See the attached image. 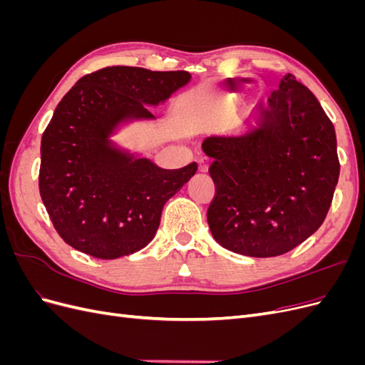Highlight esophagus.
Instances as JSON below:
<instances>
[{
    "instance_id": "1",
    "label": "esophagus",
    "mask_w": 365,
    "mask_h": 365,
    "mask_svg": "<svg viewBox=\"0 0 365 365\" xmlns=\"http://www.w3.org/2000/svg\"><path fill=\"white\" fill-rule=\"evenodd\" d=\"M208 168H210V163L204 158H201L200 161H197V170H200L201 173H205L208 172Z\"/></svg>"
}]
</instances>
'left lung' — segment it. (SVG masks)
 Segmentation results:
<instances>
[{"label":"left lung","mask_w":365,"mask_h":365,"mask_svg":"<svg viewBox=\"0 0 365 365\" xmlns=\"http://www.w3.org/2000/svg\"><path fill=\"white\" fill-rule=\"evenodd\" d=\"M202 150L216 187L207 220L224 248L280 256L324 222L339 178L335 128L294 74L257 106L247 129L208 137Z\"/></svg>","instance_id":"1"}]
</instances>
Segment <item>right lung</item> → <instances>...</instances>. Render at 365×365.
Returning a JSON list of instances; mask_svg holds the SVG:
<instances>
[{"mask_svg": "<svg viewBox=\"0 0 365 365\" xmlns=\"http://www.w3.org/2000/svg\"><path fill=\"white\" fill-rule=\"evenodd\" d=\"M190 81L187 71L106 67L81 77L62 97L41 140L39 192L58 235L96 259H117L155 236L164 204L197 164L165 170L109 145L126 118H153Z\"/></svg>", "mask_w": 365, "mask_h": 365, "instance_id": "1", "label": "right lung"}]
</instances>
